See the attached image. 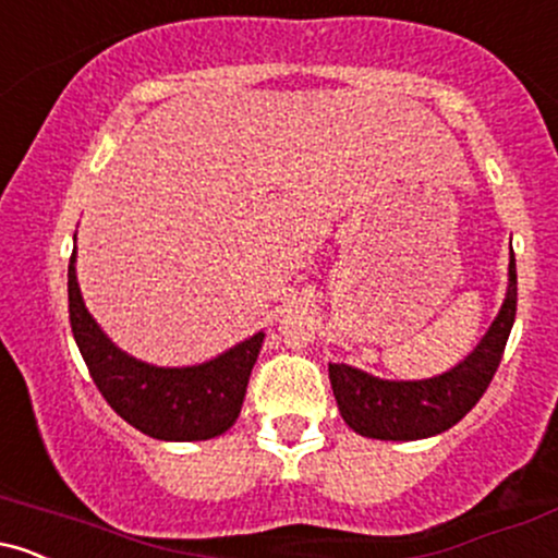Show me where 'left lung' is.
I'll use <instances>...</instances> for the list:
<instances>
[{
    "label": "left lung",
    "mask_w": 558,
    "mask_h": 558,
    "mask_svg": "<svg viewBox=\"0 0 558 558\" xmlns=\"http://www.w3.org/2000/svg\"><path fill=\"white\" fill-rule=\"evenodd\" d=\"M517 315V265L509 259L506 299L488 332L446 373L425 380H386L351 364H330V386L345 425L364 438L420 440L457 425L488 390Z\"/></svg>",
    "instance_id": "left-lung-1"
}]
</instances>
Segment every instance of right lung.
I'll use <instances>...</instances> for the list:
<instances>
[{
  "mask_svg": "<svg viewBox=\"0 0 558 558\" xmlns=\"http://www.w3.org/2000/svg\"><path fill=\"white\" fill-rule=\"evenodd\" d=\"M68 301L83 362L99 393L128 425L157 440H209L233 427L265 332H254L209 362L157 367L114 345L88 315L75 275V252L68 265Z\"/></svg>",
  "mask_w": 558,
  "mask_h": 558,
  "instance_id": "obj_1",
  "label": "right lung"
}]
</instances>
